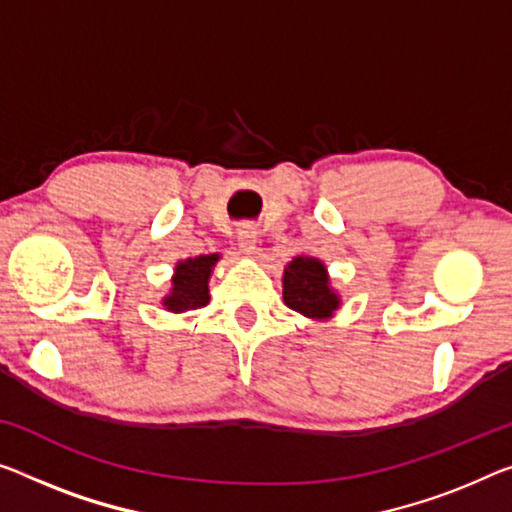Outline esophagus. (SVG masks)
Returning a JSON list of instances; mask_svg holds the SVG:
<instances>
[{
    "label": "esophagus",
    "instance_id": "esophagus-1",
    "mask_svg": "<svg viewBox=\"0 0 512 512\" xmlns=\"http://www.w3.org/2000/svg\"><path fill=\"white\" fill-rule=\"evenodd\" d=\"M238 247H240V251L242 254H254V249H256V231H254V226H242V229L238 231Z\"/></svg>",
    "mask_w": 512,
    "mask_h": 512
}]
</instances>
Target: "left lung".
Listing matches in <instances>:
<instances>
[{"label":"left lung","mask_w":512,"mask_h":512,"mask_svg":"<svg viewBox=\"0 0 512 512\" xmlns=\"http://www.w3.org/2000/svg\"><path fill=\"white\" fill-rule=\"evenodd\" d=\"M283 302L313 322H325L341 309V295L329 279L327 265L316 256H295L283 267Z\"/></svg>","instance_id":"obj_1"}]
</instances>
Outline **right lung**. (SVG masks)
Wrapping results in <instances>:
<instances>
[{"mask_svg":"<svg viewBox=\"0 0 512 512\" xmlns=\"http://www.w3.org/2000/svg\"><path fill=\"white\" fill-rule=\"evenodd\" d=\"M219 258H222L219 254H208L178 261L174 265V274H171L169 293L162 297L164 311L185 313L206 306L210 302L208 283Z\"/></svg>","mask_w":512,"mask_h":512,"instance_id":"add662e5","label":"right lung"}]
</instances>
